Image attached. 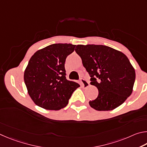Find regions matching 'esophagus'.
Returning a JSON list of instances; mask_svg holds the SVG:
<instances>
[{
  "label": "esophagus",
  "instance_id": "34e87169",
  "mask_svg": "<svg viewBox=\"0 0 147 147\" xmlns=\"http://www.w3.org/2000/svg\"><path fill=\"white\" fill-rule=\"evenodd\" d=\"M80 81H81L82 86L84 87V88H86V87H88L89 86L90 84H89V82L88 81H86L84 79H81Z\"/></svg>",
  "mask_w": 147,
  "mask_h": 147
}]
</instances>
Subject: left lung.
Here are the masks:
<instances>
[{"mask_svg":"<svg viewBox=\"0 0 147 147\" xmlns=\"http://www.w3.org/2000/svg\"><path fill=\"white\" fill-rule=\"evenodd\" d=\"M76 51L99 91L90 106L99 111L120 106L132 94L136 72L124 53L104 45H78Z\"/></svg>","mask_w":147,"mask_h":147,"instance_id":"left-lung-1","label":"left lung"}]
</instances>
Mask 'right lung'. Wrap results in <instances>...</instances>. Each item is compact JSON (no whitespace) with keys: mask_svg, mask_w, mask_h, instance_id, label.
Instances as JSON below:
<instances>
[{"mask_svg":"<svg viewBox=\"0 0 147 147\" xmlns=\"http://www.w3.org/2000/svg\"><path fill=\"white\" fill-rule=\"evenodd\" d=\"M71 44H53L36 51L24 74L28 94L42 109L59 110L68 103L80 85L67 80L64 68L67 56L75 50Z\"/></svg>","mask_w":147,"mask_h":147,"instance_id":"right-lung-1","label":"right lung"}]
</instances>
